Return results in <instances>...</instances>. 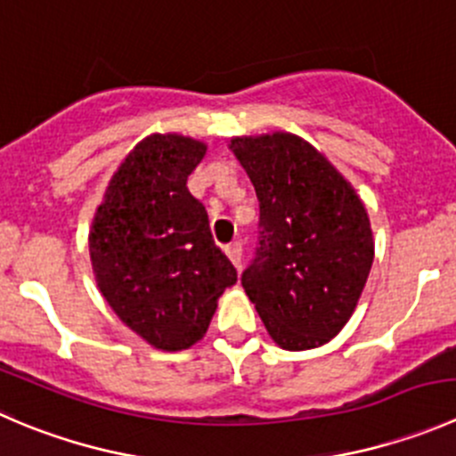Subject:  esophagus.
<instances>
[{
  "label": "esophagus",
  "instance_id": "obj_1",
  "mask_svg": "<svg viewBox=\"0 0 456 456\" xmlns=\"http://www.w3.org/2000/svg\"><path fill=\"white\" fill-rule=\"evenodd\" d=\"M224 251H227V256H229V260H232L233 265H236V267H240V263H242V245L240 242H229L227 247H224Z\"/></svg>",
  "mask_w": 456,
  "mask_h": 456
}]
</instances>
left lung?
Returning <instances> with one entry per match:
<instances>
[{"instance_id":"obj_1","label":"left lung","mask_w":456,"mask_h":456,"mask_svg":"<svg viewBox=\"0 0 456 456\" xmlns=\"http://www.w3.org/2000/svg\"><path fill=\"white\" fill-rule=\"evenodd\" d=\"M260 205L258 247L240 282L269 336L312 350L350 321L374 260L368 211L343 175L291 134L236 138Z\"/></svg>"}]
</instances>
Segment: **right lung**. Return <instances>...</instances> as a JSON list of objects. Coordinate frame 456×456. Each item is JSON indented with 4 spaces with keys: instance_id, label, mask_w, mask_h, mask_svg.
Wrapping results in <instances>:
<instances>
[{
    "instance_id": "obj_1",
    "label": "right lung",
    "mask_w": 456,
    "mask_h": 456,
    "mask_svg": "<svg viewBox=\"0 0 456 456\" xmlns=\"http://www.w3.org/2000/svg\"><path fill=\"white\" fill-rule=\"evenodd\" d=\"M205 151L175 134L144 138L110 178L88 233L102 296L158 350L198 343L220 294L238 281L205 205L187 189Z\"/></svg>"
}]
</instances>
